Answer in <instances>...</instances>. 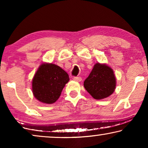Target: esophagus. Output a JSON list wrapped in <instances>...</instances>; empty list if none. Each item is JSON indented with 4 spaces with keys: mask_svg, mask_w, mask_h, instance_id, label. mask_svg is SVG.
<instances>
[{
    "mask_svg": "<svg viewBox=\"0 0 148 148\" xmlns=\"http://www.w3.org/2000/svg\"><path fill=\"white\" fill-rule=\"evenodd\" d=\"M82 77H73V80L74 81H75V82H81V81H82Z\"/></svg>",
    "mask_w": 148,
    "mask_h": 148,
    "instance_id": "esophagus-1",
    "label": "esophagus"
}]
</instances>
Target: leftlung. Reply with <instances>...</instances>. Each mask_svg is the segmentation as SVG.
Listing matches in <instances>:
<instances>
[{
	"mask_svg": "<svg viewBox=\"0 0 148 148\" xmlns=\"http://www.w3.org/2000/svg\"><path fill=\"white\" fill-rule=\"evenodd\" d=\"M84 88L94 99L106 98L114 92L116 79L112 69L106 64L96 63L84 83Z\"/></svg>",
	"mask_w": 148,
	"mask_h": 148,
	"instance_id": "1",
	"label": "left lung"
}]
</instances>
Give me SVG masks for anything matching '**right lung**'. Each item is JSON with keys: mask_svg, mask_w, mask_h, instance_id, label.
<instances>
[{"mask_svg": "<svg viewBox=\"0 0 148 148\" xmlns=\"http://www.w3.org/2000/svg\"><path fill=\"white\" fill-rule=\"evenodd\" d=\"M69 81V75L60 66L54 64H42L32 81L34 96L40 102L52 104L59 98Z\"/></svg>", "mask_w": 148, "mask_h": 148, "instance_id": "obj_1", "label": "right lung"}]
</instances>
